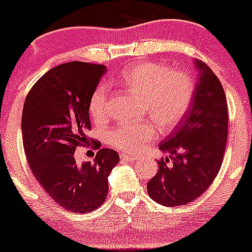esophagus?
Masks as SVG:
<instances>
[{"instance_id": "34e87169", "label": "esophagus", "mask_w": 252, "mask_h": 252, "mask_svg": "<svg viewBox=\"0 0 252 252\" xmlns=\"http://www.w3.org/2000/svg\"><path fill=\"white\" fill-rule=\"evenodd\" d=\"M121 160H126V161H136L138 159V157H134V155H129V154H121L120 155Z\"/></svg>"}]
</instances>
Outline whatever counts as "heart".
<instances>
[{"mask_svg": "<svg viewBox=\"0 0 252 252\" xmlns=\"http://www.w3.org/2000/svg\"><path fill=\"white\" fill-rule=\"evenodd\" d=\"M118 81L142 95V110L149 114L162 131H170L177 126L193 100V79L187 72L171 70L164 64L142 62L124 70ZM88 111L95 123H104L109 118L107 84L102 82L93 90ZM155 133L154 124L149 119L120 123L109 131V142L123 152L137 153L154 139Z\"/></svg>", "mask_w": 252, "mask_h": 252, "instance_id": "1", "label": "heart"}]
</instances>
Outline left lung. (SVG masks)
Wrapping results in <instances>:
<instances>
[{"mask_svg":"<svg viewBox=\"0 0 252 252\" xmlns=\"http://www.w3.org/2000/svg\"><path fill=\"white\" fill-rule=\"evenodd\" d=\"M198 82L182 125L159 145L171 157L159 161L158 173L147 184L148 194L164 206L195 200L221 168L228 133V109L219 77L195 59ZM171 160V165L168 162Z\"/></svg>","mask_w":252,"mask_h":252,"instance_id":"1","label":"left lung"}]
</instances>
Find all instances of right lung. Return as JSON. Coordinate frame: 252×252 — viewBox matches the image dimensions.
Here are the masks:
<instances>
[{"instance_id": "1", "label": "right lung", "mask_w": 252, "mask_h": 252, "mask_svg": "<svg viewBox=\"0 0 252 252\" xmlns=\"http://www.w3.org/2000/svg\"><path fill=\"white\" fill-rule=\"evenodd\" d=\"M107 66L70 62L48 70L24 102L22 133L31 171L59 206L76 214L98 209L108 194V176L120 161L113 149H98L93 161L77 164L75 150L91 129L88 102Z\"/></svg>"}]
</instances>
